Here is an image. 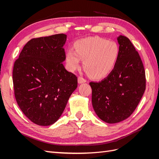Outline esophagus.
Here are the masks:
<instances>
[{"label":"esophagus","instance_id":"obj_1","mask_svg":"<svg viewBox=\"0 0 159 159\" xmlns=\"http://www.w3.org/2000/svg\"><path fill=\"white\" fill-rule=\"evenodd\" d=\"M78 83H79V84H83V83L86 82L85 79H84V78H82V77H81V76L78 77Z\"/></svg>","mask_w":159,"mask_h":159}]
</instances>
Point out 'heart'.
Wrapping results in <instances>:
<instances>
[{"label":"heart","mask_w":159,"mask_h":159,"mask_svg":"<svg viewBox=\"0 0 159 159\" xmlns=\"http://www.w3.org/2000/svg\"><path fill=\"white\" fill-rule=\"evenodd\" d=\"M119 52V47L114 41L99 37L88 38L75 42L74 50H67L66 61L68 70L74 71L83 60L84 68L88 74L91 78L101 79L113 71Z\"/></svg>","instance_id":"heart-1"}]
</instances>
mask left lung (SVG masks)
<instances>
[{
  "label": "left lung",
  "instance_id": "obj_1",
  "mask_svg": "<svg viewBox=\"0 0 159 159\" xmlns=\"http://www.w3.org/2000/svg\"><path fill=\"white\" fill-rule=\"evenodd\" d=\"M117 39L120 52L114 69L102 81L89 83L95 112L108 123L128 118L146 88L145 71L139 53L126 36H119Z\"/></svg>",
  "mask_w": 159,
  "mask_h": 159
}]
</instances>
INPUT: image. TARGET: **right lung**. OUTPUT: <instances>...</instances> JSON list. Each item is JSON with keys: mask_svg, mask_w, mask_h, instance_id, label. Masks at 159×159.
<instances>
[{"mask_svg": "<svg viewBox=\"0 0 159 159\" xmlns=\"http://www.w3.org/2000/svg\"><path fill=\"white\" fill-rule=\"evenodd\" d=\"M66 38L59 34L33 38L14 62L12 80L16 102L23 113L38 125L56 122L78 87L77 77L63 64Z\"/></svg>", "mask_w": 159, "mask_h": 159, "instance_id": "right-lung-1", "label": "right lung"}]
</instances>
